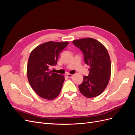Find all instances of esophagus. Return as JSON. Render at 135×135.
Masks as SVG:
<instances>
[{
    "instance_id": "esophagus-1",
    "label": "esophagus",
    "mask_w": 135,
    "mask_h": 135,
    "mask_svg": "<svg viewBox=\"0 0 135 135\" xmlns=\"http://www.w3.org/2000/svg\"><path fill=\"white\" fill-rule=\"evenodd\" d=\"M66 76H67L68 78H72V77H73V74H66Z\"/></svg>"
}]
</instances>
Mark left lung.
<instances>
[{"label": "left lung", "mask_w": 135, "mask_h": 135, "mask_svg": "<svg viewBox=\"0 0 135 135\" xmlns=\"http://www.w3.org/2000/svg\"><path fill=\"white\" fill-rule=\"evenodd\" d=\"M73 43L82 51L85 63L89 66L88 76H84L79 89L87 98L95 97L103 93L111 75V62L108 52L98 40L84 38L73 40Z\"/></svg>", "instance_id": "1"}]
</instances>
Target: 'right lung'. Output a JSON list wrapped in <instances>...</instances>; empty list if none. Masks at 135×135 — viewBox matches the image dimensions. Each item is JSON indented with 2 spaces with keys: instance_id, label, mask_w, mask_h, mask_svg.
Here are the masks:
<instances>
[{
  "instance_id": "obj_1",
  "label": "right lung",
  "mask_w": 135,
  "mask_h": 135,
  "mask_svg": "<svg viewBox=\"0 0 135 135\" xmlns=\"http://www.w3.org/2000/svg\"><path fill=\"white\" fill-rule=\"evenodd\" d=\"M68 44V42H48L39 45L31 52L27 76L31 88L40 97L50 100L60 94L64 76L53 73L50 69L57 63L60 53Z\"/></svg>"
}]
</instances>
